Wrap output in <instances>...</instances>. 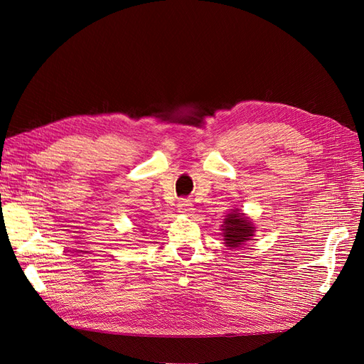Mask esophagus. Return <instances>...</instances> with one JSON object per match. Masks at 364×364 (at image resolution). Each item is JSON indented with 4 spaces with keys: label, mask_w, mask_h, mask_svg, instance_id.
Wrapping results in <instances>:
<instances>
[{
    "label": "esophagus",
    "mask_w": 364,
    "mask_h": 364,
    "mask_svg": "<svg viewBox=\"0 0 364 364\" xmlns=\"http://www.w3.org/2000/svg\"><path fill=\"white\" fill-rule=\"evenodd\" d=\"M178 209H179V213L190 214V213H193V203H191V200L182 199V200H179V203H178Z\"/></svg>",
    "instance_id": "esophagus-1"
}]
</instances>
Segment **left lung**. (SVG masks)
Listing matches in <instances>:
<instances>
[{
  "instance_id": "8db88e82",
  "label": "left lung",
  "mask_w": 364,
  "mask_h": 364,
  "mask_svg": "<svg viewBox=\"0 0 364 364\" xmlns=\"http://www.w3.org/2000/svg\"><path fill=\"white\" fill-rule=\"evenodd\" d=\"M222 228L225 245L234 249L243 246L246 241H249L255 235L257 230V228L252 223V220L241 213L238 208L229 211V214L225 217Z\"/></svg>"
}]
</instances>
